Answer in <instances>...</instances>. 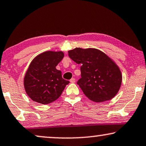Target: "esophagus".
Instances as JSON below:
<instances>
[{"label":"esophagus","mask_w":146,"mask_h":146,"mask_svg":"<svg viewBox=\"0 0 146 146\" xmlns=\"http://www.w3.org/2000/svg\"><path fill=\"white\" fill-rule=\"evenodd\" d=\"M70 82H71V83H75V78H72L71 80H70Z\"/></svg>","instance_id":"esophagus-1"}]
</instances>
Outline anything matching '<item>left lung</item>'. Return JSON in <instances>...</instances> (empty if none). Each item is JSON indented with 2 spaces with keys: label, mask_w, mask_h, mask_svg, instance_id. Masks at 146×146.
Listing matches in <instances>:
<instances>
[{
  "label": "left lung",
  "mask_w": 146,
  "mask_h": 146,
  "mask_svg": "<svg viewBox=\"0 0 146 146\" xmlns=\"http://www.w3.org/2000/svg\"><path fill=\"white\" fill-rule=\"evenodd\" d=\"M68 54L73 61L81 65V78L77 84L87 98L101 103L111 100L117 95L122 75L113 60L94 48H75L69 50Z\"/></svg>",
  "instance_id": "left-lung-1"
}]
</instances>
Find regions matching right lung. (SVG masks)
I'll use <instances>...</instances> for the list:
<instances>
[{"mask_svg":"<svg viewBox=\"0 0 146 146\" xmlns=\"http://www.w3.org/2000/svg\"><path fill=\"white\" fill-rule=\"evenodd\" d=\"M62 51L43 52L31 62L24 77V88L33 102L49 104L61 96L69 81L63 79L56 66L63 59Z\"/></svg>","mask_w":146,"mask_h":146,"instance_id":"add662e5","label":"right lung"}]
</instances>
